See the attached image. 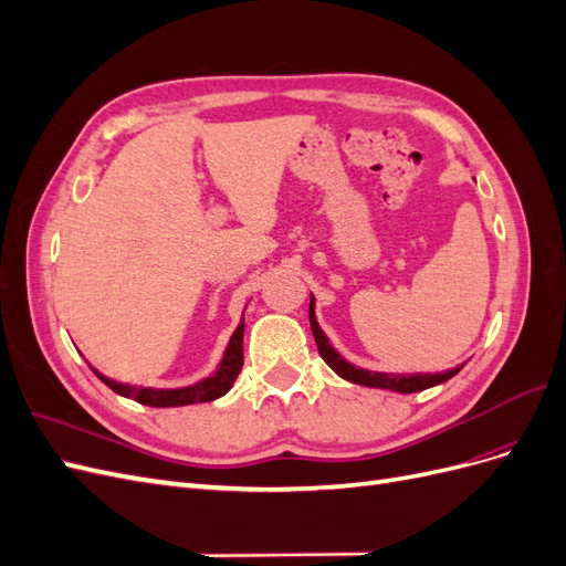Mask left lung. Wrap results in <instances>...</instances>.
Segmentation results:
<instances>
[{
	"label": "left lung",
	"instance_id": "obj_1",
	"mask_svg": "<svg viewBox=\"0 0 566 566\" xmlns=\"http://www.w3.org/2000/svg\"><path fill=\"white\" fill-rule=\"evenodd\" d=\"M314 295H312V304H310V321H312V333L316 339V347L318 354L325 364H328L339 378H345L354 385H364V387H378V389H391V391H399V394H413V391H422V389H430L434 385H441L451 380L453 375L462 368L455 366L451 370H443V373H378V370H366V368H356L354 364H349L345 356L339 352L333 349L331 339L325 337V333L321 331V325L316 321V312H314Z\"/></svg>",
	"mask_w": 566,
	"mask_h": 566
}]
</instances>
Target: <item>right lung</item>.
Masks as SVG:
<instances>
[{"mask_svg":"<svg viewBox=\"0 0 566 566\" xmlns=\"http://www.w3.org/2000/svg\"><path fill=\"white\" fill-rule=\"evenodd\" d=\"M243 333H245V323L241 321V325L233 331L227 352L221 356V364L217 366V370L208 378H202L196 385L188 387H179V389H153V387H132V385H123L117 380L106 378L104 373H98L96 368H92L96 373V378L108 385L119 397H127L139 401L144 406H153V408H169V406H188V403H202V401H214L219 397L233 387L238 373L243 368Z\"/></svg>","mask_w":566,"mask_h":566,"instance_id":"1","label":"right lung"}]
</instances>
